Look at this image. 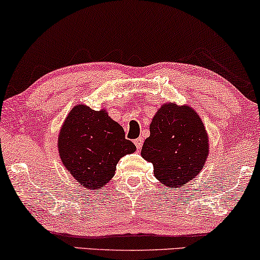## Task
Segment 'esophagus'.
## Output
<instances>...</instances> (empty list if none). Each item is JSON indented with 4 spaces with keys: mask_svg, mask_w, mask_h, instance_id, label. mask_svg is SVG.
Masks as SVG:
<instances>
[{
    "mask_svg": "<svg viewBox=\"0 0 260 260\" xmlns=\"http://www.w3.org/2000/svg\"><path fill=\"white\" fill-rule=\"evenodd\" d=\"M134 143L137 147V149H141L142 148V144H143V138H142V137L136 138V140L134 141Z\"/></svg>",
    "mask_w": 260,
    "mask_h": 260,
    "instance_id": "1",
    "label": "esophagus"
}]
</instances>
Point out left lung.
Listing matches in <instances>:
<instances>
[{
	"label": "left lung",
	"mask_w": 260,
	"mask_h": 260,
	"mask_svg": "<svg viewBox=\"0 0 260 260\" xmlns=\"http://www.w3.org/2000/svg\"><path fill=\"white\" fill-rule=\"evenodd\" d=\"M208 135L190 106L163 104L150 124L141 155L154 166L155 177L170 188L199 175L208 156Z\"/></svg>",
	"instance_id": "left-lung-1"
}]
</instances>
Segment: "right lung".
Wrapping results in <instances>:
<instances>
[{"instance_id": "1", "label": "right lung", "mask_w": 260, "mask_h": 260, "mask_svg": "<svg viewBox=\"0 0 260 260\" xmlns=\"http://www.w3.org/2000/svg\"><path fill=\"white\" fill-rule=\"evenodd\" d=\"M58 149L66 170L86 189H101L112 179L120 157L136 150L123 127L105 110L76 105L59 131Z\"/></svg>"}]
</instances>
